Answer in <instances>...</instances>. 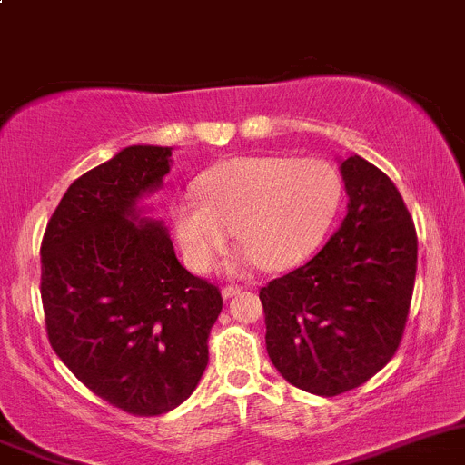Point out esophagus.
I'll use <instances>...</instances> for the list:
<instances>
[{
	"label": "esophagus",
	"mask_w": 465,
	"mask_h": 465,
	"mask_svg": "<svg viewBox=\"0 0 465 465\" xmlns=\"http://www.w3.org/2000/svg\"><path fill=\"white\" fill-rule=\"evenodd\" d=\"M242 292L240 285H225L223 290H221V294H223V299H232V296H237Z\"/></svg>",
	"instance_id": "34e87169"
}]
</instances>
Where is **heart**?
I'll return each mask as SVG.
<instances>
[{
    "instance_id": "heart-1",
    "label": "heart",
    "mask_w": 465,
    "mask_h": 465,
    "mask_svg": "<svg viewBox=\"0 0 465 465\" xmlns=\"http://www.w3.org/2000/svg\"><path fill=\"white\" fill-rule=\"evenodd\" d=\"M196 198L171 210L175 237L193 272H207L237 232L242 264L282 272L311 258L338 212L342 183L317 157H235L193 184Z\"/></svg>"
}]
</instances>
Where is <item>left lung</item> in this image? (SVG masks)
<instances>
[{"instance_id":"8db88e82","label":"left lung","mask_w":465,"mask_h":465,"mask_svg":"<svg viewBox=\"0 0 465 465\" xmlns=\"http://www.w3.org/2000/svg\"><path fill=\"white\" fill-rule=\"evenodd\" d=\"M340 173L349 201L338 232L260 290L273 368L322 397L358 388L395 356L418 267L413 219L392 180L358 154Z\"/></svg>"}]
</instances>
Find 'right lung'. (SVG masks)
Listing matches in <instances>:
<instances>
[{"label":"right lung","instance_id":"add662e5","mask_svg":"<svg viewBox=\"0 0 465 465\" xmlns=\"http://www.w3.org/2000/svg\"><path fill=\"white\" fill-rule=\"evenodd\" d=\"M163 145H130L74 180L41 244L47 338L97 397L132 415L183 404L207 368L219 287L178 262L139 201L171 171Z\"/></svg>","mask_w":465,"mask_h":465}]
</instances>
